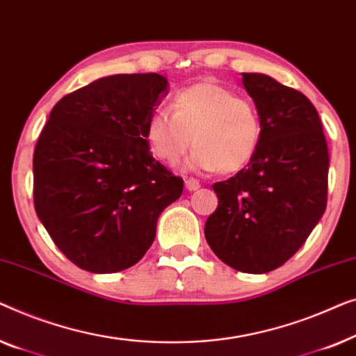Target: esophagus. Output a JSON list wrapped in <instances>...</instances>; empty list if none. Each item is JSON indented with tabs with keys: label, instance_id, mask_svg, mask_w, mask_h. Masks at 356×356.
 <instances>
[{
	"label": "esophagus",
	"instance_id": "1",
	"mask_svg": "<svg viewBox=\"0 0 356 356\" xmlns=\"http://www.w3.org/2000/svg\"><path fill=\"white\" fill-rule=\"evenodd\" d=\"M185 188H187L188 192H195V190L200 188V182L197 179H185Z\"/></svg>",
	"mask_w": 356,
	"mask_h": 356
}]
</instances>
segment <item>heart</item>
Masks as SVG:
<instances>
[{
    "instance_id": "heart-1",
    "label": "heart",
    "mask_w": 356,
    "mask_h": 356,
    "mask_svg": "<svg viewBox=\"0 0 356 356\" xmlns=\"http://www.w3.org/2000/svg\"><path fill=\"white\" fill-rule=\"evenodd\" d=\"M172 113L156 109L145 124V140L161 161H185L193 171L237 172L252 161L261 142V121L248 99L213 80L188 85L174 95Z\"/></svg>"
}]
</instances>
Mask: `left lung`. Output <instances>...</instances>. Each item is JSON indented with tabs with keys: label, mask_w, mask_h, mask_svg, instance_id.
<instances>
[{
	"label": "left lung",
	"mask_w": 356,
	"mask_h": 356,
	"mask_svg": "<svg viewBox=\"0 0 356 356\" xmlns=\"http://www.w3.org/2000/svg\"><path fill=\"white\" fill-rule=\"evenodd\" d=\"M242 83L261 121L247 168L216 182L219 204L204 226L214 254L242 273L263 274L298 252L326 211L329 153L313 103L266 74Z\"/></svg>",
	"instance_id": "left-lung-1"
}]
</instances>
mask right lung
Returning a JSON list of instances; mask_svg holds the SVG:
<instances>
[{
	"label": "right lung",
	"mask_w": 356,
	"mask_h": 356,
	"mask_svg": "<svg viewBox=\"0 0 356 356\" xmlns=\"http://www.w3.org/2000/svg\"><path fill=\"white\" fill-rule=\"evenodd\" d=\"M169 92L159 74L95 80L54 104L33 153V203L56 247L106 274L138 263L184 180L149 153L145 124Z\"/></svg>",
	"instance_id": "obj_1"
}]
</instances>
